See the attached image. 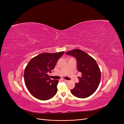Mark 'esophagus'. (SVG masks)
Listing matches in <instances>:
<instances>
[{
    "label": "esophagus",
    "instance_id": "obj_1",
    "mask_svg": "<svg viewBox=\"0 0 124 124\" xmlns=\"http://www.w3.org/2000/svg\"><path fill=\"white\" fill-rule=\"evenodd\" d=\"M61 81H63V82H67V81H68V80H65V79H61Z\"/></svg>",
    "mask_w": 124,
    "mask_h": 124
}]
</instances>
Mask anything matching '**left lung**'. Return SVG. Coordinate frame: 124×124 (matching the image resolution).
Segmentation results:
<instances>
[{"label":"left lung","mask_w":124,"mask_h":124,"mask_svg":"<svg viewBox=\"0 0 124 124\" xmlns=\"http://www.w3.org/2000/svg\"><path fill=\"white\" fill-rule=\"evenodd\" d=\"M77 60V70L81 73L79 81L70 92L78 98H86L92 95L98 88L101 81L100 69L94 59L85 52L76 49L65 53Z\"/></svg>","instance_id":"obj_1"}]
</instances>
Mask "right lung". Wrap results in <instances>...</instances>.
Instances as JSON below:
<instances>
[{
  "instance_id": "1",
  "label": "right lung",
  "mask_w": 124,
  "mask_h": 124,
  "mask_svg": "<svg viewBox=\"0 0 124 124\" xmlns=\"http://www.w3.org/2000/svg\"><path fill=\"white\" fill-rule=\"evenodd\" d=\"M64 53H42L32 58L27 64L24 72L25 85L36 98L46 101L56 94L58 80H51L48 73L54 69Z\"/></svg>"
}]
</instances>
